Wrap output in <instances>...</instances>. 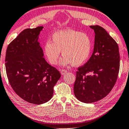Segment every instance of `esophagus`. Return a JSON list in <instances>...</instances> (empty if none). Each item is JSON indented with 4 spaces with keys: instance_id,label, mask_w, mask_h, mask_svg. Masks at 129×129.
<instances>
[{
    "instance_id": "esophagus-1",
    "label": "esophagus",
    "mask_w": 129,
    "mask_h": 129,
    "mask_svg": "<svg viewBox=\"0 0 129 129\" xmlns=\"http://www.w3.org/2000/svg\"><path fill=\"white\" fill-rule=\"evenodd\" d=\"M60 71H61V75H65L68 72V71L65 69H62Z\"/></svg>"
}]
</instances>
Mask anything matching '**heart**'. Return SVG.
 <instances>
[{"label": "heart", "mask_w": 129, "mask_h": 129, "mask_svg": "<svg viewBox=\"0 0 129 129\" xmlns=\"http://www.w3.org/2000/svg\"><path fill=\"white\" fill-rule=\"evenodd\" d=\"M92 40L85 33L78 31L65 29L54 33L52 42L44 43V54L50 64L55 65L61 51L64 58L61 64L63 65L72 64L80 66L87 61L92 50Z\"/></svg>", "instance_id": "b5f03b06"}]
</instances>
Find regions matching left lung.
I'll use <instances>...</instances> for the list:
<instances>
[{"instance_id": "8db88e82", "label": "left lung", "mask_w": 129, "mask_h": 129, "mask_svg": "<svg viewBox=\"0 0 129 129\" xmlns=\"http://www.w3.org/2000/svg\"><path fill=\"white\" fill-rule=\"evenodd\" d=\"M95 33L94 49L88 61L76 71L74 92L77 100L91 103L107 96L117 80L120 68L119 47L100 26H90Z\"/></svg>"}]
</instances>
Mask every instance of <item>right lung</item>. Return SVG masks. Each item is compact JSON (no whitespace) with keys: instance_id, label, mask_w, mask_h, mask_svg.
<instances>
[{"instance_id":"1","label":"right lung","mask_w":129,"mask_h":129,"mask_svg":"<svg viewBox=\"0 0 129 129\" xmlns=\"http://www.w3.org/2000/svg\"><path fill=\"white\" fill-rule=\"evenodd\" d=\"M43 26L24 29L8 45L5 56L7 77L20 97L35 104L49 101L61 75L43 58L38 42Z\"/></svg>"}]
</instances>
